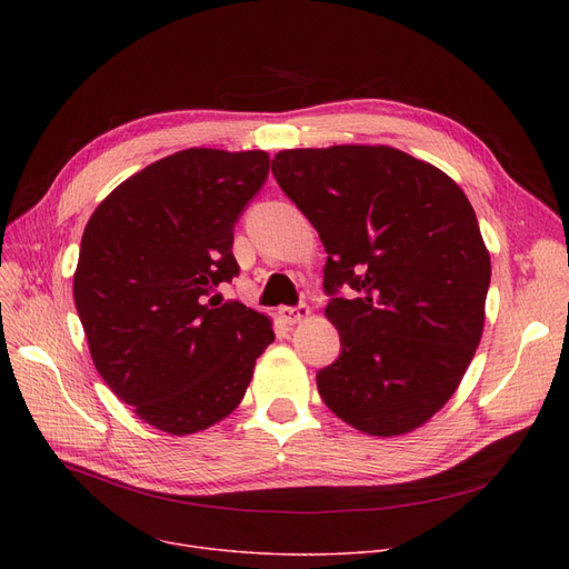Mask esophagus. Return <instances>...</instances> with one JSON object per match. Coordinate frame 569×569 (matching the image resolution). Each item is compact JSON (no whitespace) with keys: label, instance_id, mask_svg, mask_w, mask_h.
I'll return each instance as SVG.
<instances>
[{"label":"esophagus","instance_id":"34e87169","mask_svg":"<svg viewBox=\"0 0 569 569\" xmlns=\"http://www.w3.org/2000/svg\"><path fill=\"white\" fill-rule=\"evenodd\" d=\"M279 316L283 322L288 325H295V322H302L305 318L311 316V309L307 305H300V307H281L279 309Z\"/></svg>","mask_w":569,"mask_h":569}]
</instances>
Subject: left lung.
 Listing matches in <instances>:
<instances>
[{
    "label": "left lung",
    "instance_id": "obj_1",
    "mask_svg": "<svg viewBox=\"0 0 569 569\" xmlns=\"http://www.w3.org/2000/svg\"><path fill=\"white\" fill-rule=\"evenodd\" d=\"M272 172L327 251L341 355L316 376L325 406L369 436L422 427L485 330L491 258L472 204L452 177L385 144L283 149Z\"/></svg>",
    "mask_w": 569,
    "mask_h": 569
}]
</instances>
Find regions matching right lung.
<instances>
[{"label":"right lung","mask_w":569,"mask_h":569,"mask_svg":"<svg viewBox=\"0 0 569 569\" xmlns=\"http://www.w3.org/2000/svg\"><path fill=\"white\" fill-rule=\"evenodd\" d=\"M267 172L260 149H182L119 184L84 226L73 300L89 352L159 431L221 422L274 341L264 313L212 295L239 274L232 230Z\"/></svg>","instance_id":"1"}]
</instances>
